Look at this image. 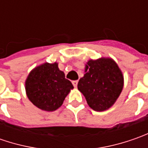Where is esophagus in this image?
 Listing matches in <instances>:
<instances>
[{
  "label": "esophagus",
  "instance_id": "esophagus-1",
  "mask_svg": "<svg viewBox=\"0 0 148 148\" xmlns=\"http://www.w3.org/2000/svg\"><path fill=\"white\" fill-rule=\"evenodd\" d=\"M77 84H78V81H73L72 82V85L74 86V87H77Z\"/></svg>",
  "mask_w": 148,
  "mask_h": 148
}]
</instances>
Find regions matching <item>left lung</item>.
I'll use <instances>...</instances> for the list:
<instances>
[{
    "label": "left lung",
    "mask_w": 148,
    "mask_h": 148,
    "mask_svg": "<svg viewBox=\"0 0 148 148\" xmlns=\"http://www.w3.org/2000/svg\"><path fill=\"white\" fill-rule=\"evenodd\" d=\"M85 70L84 77L77 85L78 90L92 110L109 109L116 101L123 86L120 69L110 58H99L90 60Z\"/></svg>",
    "instance_id": "left-lung-1"
}]
</instances>
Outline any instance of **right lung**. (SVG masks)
Returning <instances> with one entry per match:
<instances>
[{"label":"right lung","mask_w":148,"mask_h":148,"mask_svg":"<svg viewBox=\"0 0 148 148\" xmlns=\"http://www.w3.org/2000/svg\"><path fill=\"white\" fill-rule=\"evenodd\" d=\"M28 98L36 107L54 111L62 105L73 86L58 64L44 63L29 73L25 82Z\"/></svg>","instance_id":"1"}]
</instances>
